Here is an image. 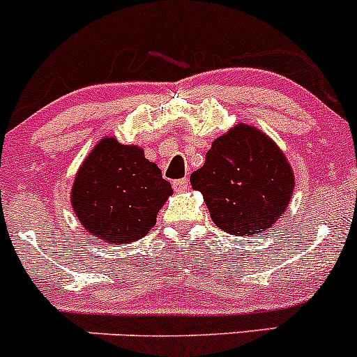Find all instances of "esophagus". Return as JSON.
<instances>
[{
    "mask_svg": "<svg viewBox=\"0 0 357 357\" xmlns=\"http://www.w3.org/2000/svg\"><path fill=\"white\" fill-rule=\"evenodd\" d=\"M188 186H190V179L188 178L176 179V181L172 183V188H174L176 192H185V190H188Z\"/></svg>",
    "mask_w": 357,
    "mask_h": 357,
    "instance_id": "obj_1",
    "label": "esophagus"
}]
</instances>
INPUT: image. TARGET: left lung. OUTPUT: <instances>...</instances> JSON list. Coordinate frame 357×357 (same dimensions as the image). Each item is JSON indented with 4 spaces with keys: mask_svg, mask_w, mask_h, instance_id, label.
Returning a JSON list of instances; mask_svg holds the SVG:
<instances>
[{
    "mask_svg": "<svg viewBox=\"0 0 357 357\" xmlns=\"http://www.w3.org/2000/svg\"><path fill=\"white\" fill-rule=\"evenodd\" d=\"M211 218L229 235H257L289 207L295 188L290 162L266 132L240 122L212 142L205 164L190 176Z\"/></svg>",
    "mask_w": 357,
    "mask_h": 357,
    "instance_id": "left-lung-1",
    "label": "left lung"
}]
</instances>
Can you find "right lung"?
<instances>
[{
	"label": "right lung",
	"instance_id": "add662e5",
	"mask_svg": "<svg viewBox=\"0 0 357 357\" xmlns=\"http://www.w3.org/2000/svg\"><path fill=\"white\" fill-rule=\"evenodd\" d=\"M171 193V183L142 146L105 136L75 172L70 204L86 231L117 245L143 238Z\"/></svg>",
	"mask_w": 357,
	"mask_h": 357
}]
</instances>
